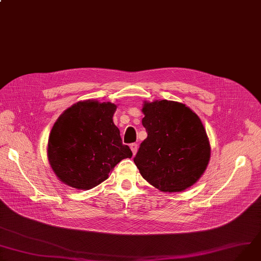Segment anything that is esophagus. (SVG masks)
<instances>
[{
  "label": "esophagus",
  "mask_w": 261,
  "mask_h": 261,
  "mask_svg": "<svg viewBox=\"0 0 261 261\" xmlns=\"http://www.w3.org/2000/svg\"><path fill=\"white\" fill-rule=\"evenodd\" d=\"M130 149H132L133 153L136 154V152H137V150H138V144H137V143H132V144H130Z\"/></svg>",
  "instance_id": "esophagus-1"
}]
</instances>
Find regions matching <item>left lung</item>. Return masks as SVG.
I'll return each instance as SVG.
<instances>
[{
	"label": "left lung",
	"mask_w": 261,
	"mask_h": 261,
	"mask_svg": "<svg viewBox=\"0 0 261 261\" xmlns=\"http://www.w3.org/2000/svg\"><path fill=\"white\" fill-rule=\"evenodd\" d=\"M142 111L147 138L134 158L140 173L164 192L192 186L210 159L209 140L200 119L185 105L170 100L146 102Z\"/></svg>",
	"instance_id": "left-lung-1"
}]
</instances>
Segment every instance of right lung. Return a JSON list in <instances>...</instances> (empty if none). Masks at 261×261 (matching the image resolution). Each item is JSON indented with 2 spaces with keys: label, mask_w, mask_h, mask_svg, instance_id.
I'll return each mask as SVG.
<instances>
[{
  "label": "right lung",
  "mask_w": 261,
  "mask_h": 261,
  "mask_svg": "<svg viewBox=\"0 0 261 261\" xmlns=\"http://www.w3.org/2000/svg\"><path fill=\"white\" fill-rule=\"evenodd\" d=\"M113 103L80 101L57 119L49 137V162L61 181L89 190L106 181L110 171L133 152L113 122Z\"/></svg>",
  "instance_id": "right-lung-1"
}]
</instances>
